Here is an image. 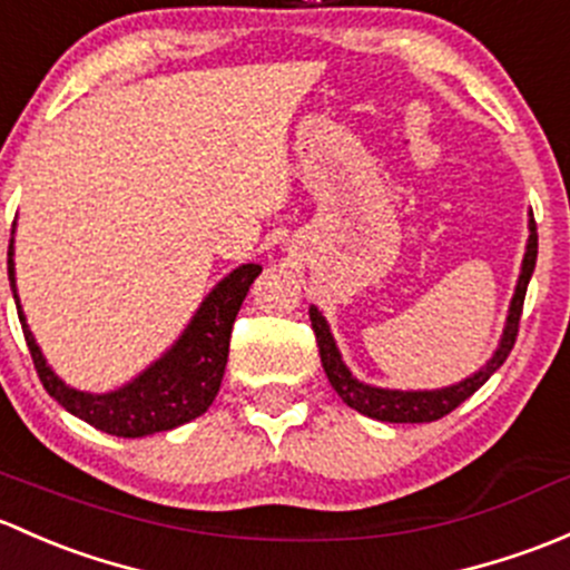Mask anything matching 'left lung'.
<instances>
[{
    "instance_id": "obj_1",
    "label": "left lung",
    "mask_w": 570,
    "mask_h": 570,
    "mask_svg": "<svg viewBox=\"0 0 570 570\" xmlns=\"http://www.w3.org/2000/svg\"><path fill=\"white\" fill-rule=\"evenodd\" d=\"M535 261H538V227H535V219H530V244H527L524 266H521L519 285H515L513 304H510L508 326H504L500 351H497L494 360H491L483 371L474 373L472 379L461 381V384L448 386V390L397 392V390H379V386L360 384V381L348 373V367L343 365V360H340V351L337 345H334L332 334H328L324 315H321L315 307H309V321H313V332H315V340H318V354H321V362H324L328 384L337 390V395L343 397V403H348V406L356 409L360 414L373 416V420H381V422L442 420L444 414L459 409L466 397H472L474 392L491 379V375L500 371L502 362L508 360V354L513 351L515 337H519V321H521V309H524L527 285H530L532 272H535Z\"/></svg>"
}]
</instances>
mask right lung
Here are the masks:
<instances>
[{
  "instance_id": "1",
  "label": "right lung",
  "mask_w": 570,
  "mask_h": 570,
  "mask_svg": "<svg viewBox=\"0 0 570 570\" xmlns=\"http://www.w3.org/2000/svg\"><path fill=\"white\" fill-rule=\"evenodd\" d=\"M8 274L23 340H27L35 371L43 381L46 392L62 409H68L79 420L90 422L98 431L111 433V436L137 439L158 431H173V428L208 412L216 392H219L222 375H225L233 324H236V315L242 309L246 293H249V285L261 274V266L246 263L230 277L222 279L208 293V298L197 309L195 321L186 328L184 337L175 343V348L167 356H161L154 367H148L137 381H131L122 390L109 392V395H87V392L70 390L49 371L27 321H23L19 296H16L13 238L8 246Z\"/></svg>"
}]
</instances>
